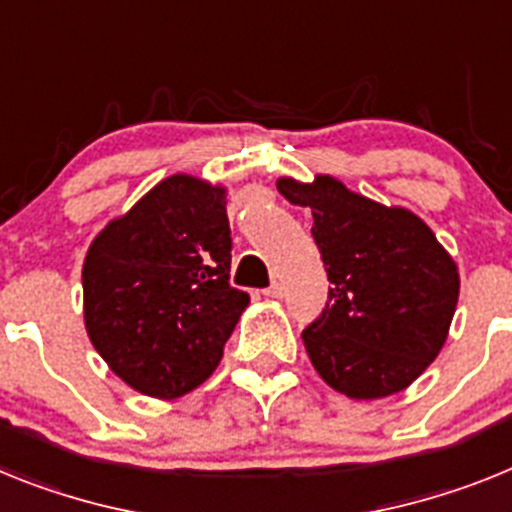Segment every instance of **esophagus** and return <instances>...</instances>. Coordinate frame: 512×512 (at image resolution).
Segmentation results:
<instances>
[{"mask_svg": "<svg viewBox=\"0 0 512 512\" xmlns=\"http://www.w3.org/2000/svg\"><path fill=\"white\" fill-rule=\"evenodd\" d=\"M262 293H265V296H270V299H281L283 293H286V286L275 281V283H270V286L265 288V291H262Z\"/></svg>", "mask_w": 512, "mask_h": 512, "instance_id": "1", "label": "esophagus"}]
</instances>
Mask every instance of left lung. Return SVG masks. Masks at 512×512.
Listing matches in <instances>:
<instances>
[{
	"label": "left lung",
	"mask_w": 512,
	"mask_h": 512,
	"mask_svg": "<svg viewBox=\"0 0 512 512\" xmlns=\"http://www.w3.org/2000/svg\"><path fill=\"white\" fill-rule=\"evenodd\" d=\"M286 201L311 208V237L332 283L322 314L301 332L332 389L381 399L407 389L441 353L459 301V270L430 226L404 208L350 193L330 175L278 180Z\"/></svg>",
	"instance_id": "8db88e82"
}]
</instances>
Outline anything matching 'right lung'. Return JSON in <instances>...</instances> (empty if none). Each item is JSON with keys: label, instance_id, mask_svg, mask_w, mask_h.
<instances>
[{"label": "right lung", "instance_id": "obj_1", "mask_svg": "<svg viewBox=\"0 0 512 512\" xmlns=\"http://www.w3.org/2000/svg\"><path fill=\"white\" fill-rule=\"evenodd\" d=\"M226 190L172 175L110 221L84 257V324L128 386L188 394L219 366L250 296L229 283Z\"/></svg>", "mask_w": 512, "mask_h": 512}]
</instances>
